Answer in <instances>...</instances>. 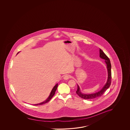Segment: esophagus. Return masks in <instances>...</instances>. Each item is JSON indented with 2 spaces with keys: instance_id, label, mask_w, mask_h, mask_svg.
<instances>
[{
  "instance_id": "esophagus-1",
  "label": "esophagus",
  "mask_w": 130,
  "mask_h": 130,
  "mask_svg": "<svg viewBox=\"0 0 130 130\" xmlns=\"http://www.w3.org/2000/svg\"><path fill=\"white\" fill-rule=\"evenodd\" d=\"M69 78H70V76L68 75H66L63 77V79L65 80H68Z\"/></svg>"
}]
</instances>
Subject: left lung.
Returning a JSON list of instances; mask_svg holds the SVG:
<instances>
[{
  "mask_svg": "<svg viewBox=\"0 0 130 130\" xmlns=\"http://www.w3.org/2000/svg\"><path fill=\"white\" fill-rule=\"evenodd\" d=\"M100 57L101 58L105 60V62L107 65V68L108 71V79L106 84L103 87L102 89L100 91L96 92L95 93L90 94H85L81 93L80 90V88L77 85V89L76 91V93L80 98L84 99H92L94 98H96L102 96L106 90L110 87L111 84V64L110 60L108 57L105 54L101 49H100Z\"/></svg>",
  "mask_w": 130,
  "mask_h": 130,
  "instance_id": "obj_1",
  "label": "left lung"
}]
</instances>
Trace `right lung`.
Returning <instances> with one entry per match:
<instances>
[{"mask_svg": "<svg viewBox=\"0 0 130 130\" xmlns=\"http://www.w3.org/2000/svg\"><path fill=\"white\" fill-rule=\"evenodd\" d=\"M58 86V84H57L53 87V89L52 90L51 93H50V95H49V96H48V98H47V100H45L44 102H42V103H39V104H34V105H35V106H37V105H42L44 104L45 103H46L47 102H48L51 99V98L53 97V96L54 95L56 91V90L57 89Z\"/></svg>", "mask_w": 130, "mask_h": 130, "instance_id": "obj_1", "label": "right lung"}]
</instances>
